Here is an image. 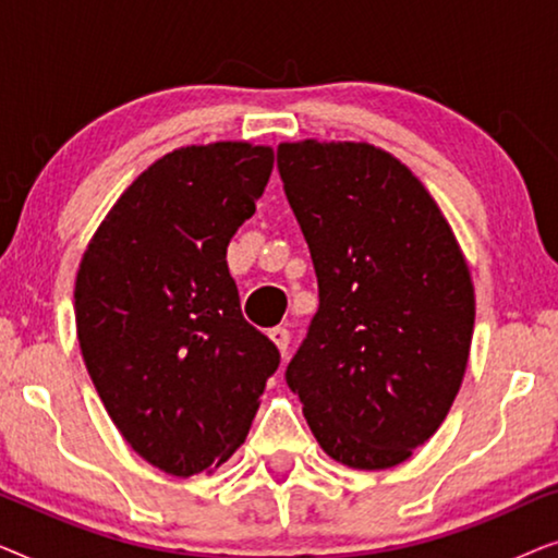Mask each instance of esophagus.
I'll return each instance as SVG.
<instances>
[{"label": "esophagus", "mask_w": 558, "mask_h": 558, "mask_svg": "<svg viewBox=\"0 0 558 558\" xmlns=\"http://www.w3.org/2000/svg\"><path fill=\"white\" fill-rule=\"evenodd\" d=\"M269 338L274 340V345L281 350V355H287V348H289V340H292V332H289L287 325H277L269 330Z\"/></svg>", "instance_id": "esophagus-1"}]
</instances>
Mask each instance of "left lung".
<instances>
[{"instance_id":"left-lung-1","label":"left lung","mask_w":558,"mask_h":558,"mask_svg":"<svg viewBox=\"0 0 558 558\" xmlns=\"http://www.w3.org/2000/svg\"><path fill=\"white\" fill-rule=\"evenodd\" d=\"M277 167L319 307L287 365L332 460L386 470L445 422L468 368L475 292L422 182L371 144H281Z\"/></svg>"}]
</instances>
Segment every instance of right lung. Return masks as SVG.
<instances>
[{"label":"right lung","instance_id":"add662e5","mask_svg":"<svg viewBox=\"0 0 558 558\" xmlns=\"http://www.w3.org/2000/svg\"><path fill=\"white\" fill-rule=\"evenodd\" d=\"M271 167L274 151L246 142L172 151L129 185L83 254L75 325L88 376L134 452L170 475L223 464L279 368L226 262Z\"/></svg>","mask_w":558,"mask_h":558}]
</instances>
